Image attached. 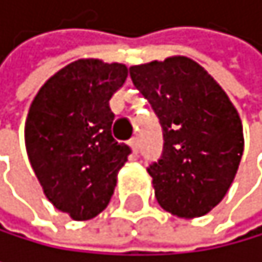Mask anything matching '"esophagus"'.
Returning <instances> with one entry per match:
<instances>
[{
    "instance_id": "esophagus-1",
    "label": "esophagus",
    "mask_w": 262,
    "mask_h": 262,
    "mask_svg": "<svg viewBox=\"0 0 262 262\" xmlns=\"http://www.w3.org/2000/svg\"><path fill=\"white\" fill-rule=\"evenodd\" d=\"M129 147L133 149V152H134V154H138V151H139V144H138V139H136V138L129 141Z\"/></svg>"
}]
</instances>
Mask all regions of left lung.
Returning <instances> with one entry per match:
<instances>
[{
  "instance_id": "8db88e82",
  "label": "left lung",
  "mask_w": 262,
  "mask_h": 262,
  "mask_svg": "<svg viewBox=\"0 0 262 262\" xmlns=\"http://www.w3.org/2000/svg\"><path fill=\"white\" fill-rule=\"evenodd\" d=\"M164 131L149 176L159 205L179 218L213 210L234 180L245 149L243 124L228 95L200 63L184 55L129 67Z\"/></svg>"
}]
</instances>
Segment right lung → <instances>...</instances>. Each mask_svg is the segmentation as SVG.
<instances>
[{"label": "right lung", "mask_w": 262, "mask_h": 262, "mask_svg": "<svg viewBox=\"0 0 262 262\" xmlns=\"http://www.w3.org/2000/svg\"><path fill=\"white\" fill-rule=\"evenodd\" d=\"M128 78L124 63L78 59L47 80L24 126L29 162L44 195L72 220L108 207L129 147L111 136V97Z\"/></svg>", "instance_id": "right-lung-1"}]
</instances>
